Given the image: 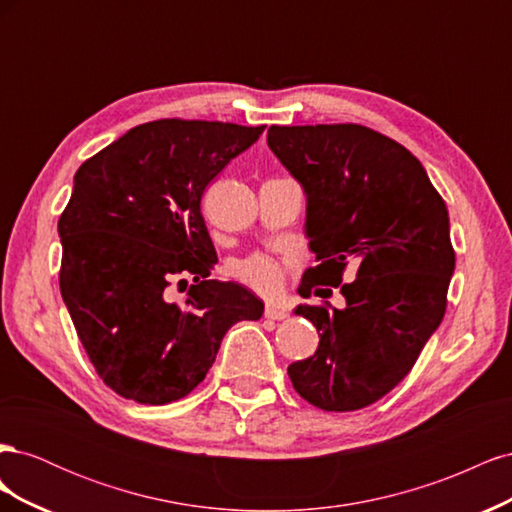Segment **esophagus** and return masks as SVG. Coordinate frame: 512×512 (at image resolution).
<instances>
[{
	"label": "esophagus",
	"instance_id": "esophagus-1",
	"mask_svg": "<svg viewBox=\"0 0 512 512\" xmlns=\"http://www.w3.org/2000/svg\"><path fill=\"white\" fill-rule=\"evenodd\" d=\"M265 318H269V320H284V318H288V314L284 312V309H280V307L267 305L265 307Z\"/></svg>",
	"mask_w": 512,
	"mask_h": 512
}]
</instances>
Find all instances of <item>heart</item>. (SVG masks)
<instances>
[{
	"mask_svg": "<svg viewBox=\"0 0 512 512\" xmlns=\"http://www.w3.org/2000/svg\"><path fill=\"white\" fill-rule=\"evenodd\" d=\"M294 269V258L256 252L237 260L232 265V277L245 288L262 297H277L284 290L286 277Z\"/></svg>",
	"mask_w": 512,
	"mask_h": 512,
	"instance_id": "1",
	"label": "heart"
}]
</instances>
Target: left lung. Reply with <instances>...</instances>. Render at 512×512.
Instances as JSON below:
<instances>
[{
	"label": "left lung",
	"mask_w": 512,
	"mask_h": 512,
	"mask_svg": "<svg viewBox=\"0 0 512 512\" xmlns=\"http://www.w3.org/2000/svg\"><path fill=\"white\" fill-rule=\"evenodd\" d=\"M267 143L307 194L320 265L305 271L299 294L339 286L346 299L344 309L297 307L320 344L288 376L320 410L367 408L408 376L444 318L455 271L446 205L404 145L359 123L271 126ZM350 261L357 280L342 285Z\"/></svg>",
	"instance_id": "left-lung-1"
}]
</instances>
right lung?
Segmentation results:
<instances>
[{
    "label": "right lung",
    "instance_id": "1",
    "mask_svg": "<svg viewBox=\"0 0 512 512\" xmlns=\"http://www.w3.org/2000/svg\"><path fill=\"white\" fill-rule=\"evenodd\" d=\"M265 126L158 119L81 164L57 222L59 288L100 380L117 395L164 406L205 380L222 337L258 320L262 301L211 280L218 256L200 198ZM190 276L181 304L169 286Z\"/></svg>",
    "mask_w": 512,
    "mask_h": 512
}]
</instances>
